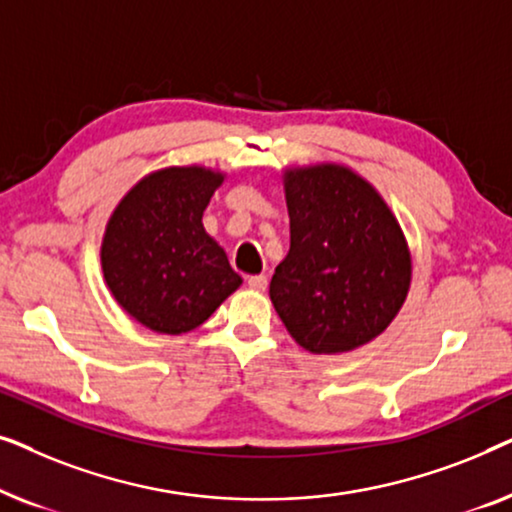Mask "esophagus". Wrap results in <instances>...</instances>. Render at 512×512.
<instances>
[{
  "label": "esophagus",
  "mask_w": 512,
  "mask_h": 512,
  "mask_svg": "<svg viewBox=\"0 0 512 512\" xmlns=\"http://www.w3.org/2000/svg\"><path fill=\"white\" fill-rule=\"evenodd\" d=\"M247 284H249V289H254V291H265V286H268V277L251 275V277H247Z\"/></svg>",
  "instance_id": "esophagus-1"
}]
</instances>
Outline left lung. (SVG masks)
<instances>
[{
    "label": "left lung",
    "mask_w": 512,
    "mask_h": 512,
    "mask_svg": "<svg viewBox=\"0 0 512 512\" xmlns=\"http://www.w3.org/2000/svg\"><path fill=\"white\" fill-rule=\"evenodd\" d=\"M291 247L270 282L286 331L310 354H345L387 331L408 298L412 254L377 188L352 167H286Z\"/></svg>",
    "instance_id": "left-lung-1"
}]
</instances>
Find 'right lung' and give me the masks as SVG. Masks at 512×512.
<instances>
[{
  "label": "right lung",
  "instance_id": "obj_1",
  "mask_svg": "<svg viewBox=\"0 0 512 512\" xmlns=\"http://www.w3.org/2000/svg\"><path fill=\"white\" fill-rule=\"evenodd\" d=\"M226 172L172 165L123 195L102 235L104 282L116 303L153 333L181 335L212 317L242 277L202 226Z\"/></svg>",
  "mask_w": 512,
  "mask_h": 512
}]
</instances>
